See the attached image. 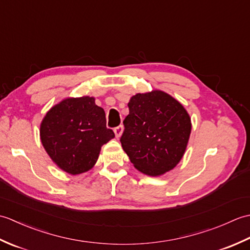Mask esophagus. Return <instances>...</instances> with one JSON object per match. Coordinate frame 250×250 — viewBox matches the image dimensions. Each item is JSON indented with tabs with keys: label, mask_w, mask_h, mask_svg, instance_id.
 <instances>
[{
	"label": "esophagus",
	"mask_w": 250,
	"mask_h": 250,
	"mask_svg": "<svg viewBox=\"0 0 250 250\" xmlns=\"http://www.w3.org/2000/svg\"><path fill=\"white\" fill-rule=\"evenodd\" d=\"M114 132H115V135H116L117 139H119V137L122 134V132H124V126H122V125L116 126V128L114 129Z\"/></svg>",
	"instance_id": "34e87169"
}]
</instances>
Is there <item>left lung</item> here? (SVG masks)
<instances>
[{"instance_id":"obj_1","label":"left lung","mask_w":250,"mask_h":250,"mask_svg":"<svg viewBox=\"0 0 250 250\" xmlns=\"http://www.w3.org/2000/svg\"><path fill=\"white\" fill-rule=\"evenodd\" d=\"M120 142L136 169L161 176L177 166L191 133L188 111L161 90L137 93L129 101Z\"/></svg>"}]
</instances>
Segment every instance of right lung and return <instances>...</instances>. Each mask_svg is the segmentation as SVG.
Returning <instances> with one entry per match:
<instances>
[{
  "instance_id": "right-lung-1",
  "label": "right lung",
  "mask_w": 250,
  "mask_h": 250,
  "mask_svg": "<svg viewBox=\"0 0 250 250\" xmlns=\"http://www.w3.org/2000/svg\"><path fill=\"white\" fill-rule=\"evenodd\" d=\"M41 142L56 166L71 175L91 169L102 147L115 137L106 128L105 111L92 97L67 98L47 111Z\"/></svg>"
}]
</instances>
